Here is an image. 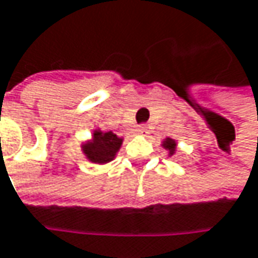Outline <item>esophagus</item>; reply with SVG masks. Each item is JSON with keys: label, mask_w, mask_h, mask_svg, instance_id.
Masks as SVG:
<instances>
[{"label": "esophagus", "mask_w": 258, "mask_h": 258, "mask_svg": "<svg viewBox=\"0 0 258 258\" xmlns=\"http://www.w3.org/2000/svg\"><path fill=\"white\" fill-rule=\"evenodd\" d=\"M136 132H138L139 135H147V134H148V127H147L145 124H141V126H138Z\"/></svg>", "instance_id": "1"}]
</instances>
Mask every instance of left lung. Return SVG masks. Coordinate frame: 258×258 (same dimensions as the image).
I'll return each mask as SVG.
<instances>
[{
	"instance_id": "8db88e82",
	"label": "left lung",
	"mask_w": 258,
	"mask_h": 258,
	"mask_svg": "<svg viewBox=\"0 0 258 258\" xmlns=\"http://www.w3.org/2000/svg\"><path fill=\"white\" fill-rule=\"evenodd\" d=\"M161 147L165 151H168V157H173L174 154H175V148H177V142L171 139V138H165L164 141H162Z\"/></svg>"
}]
</instances>
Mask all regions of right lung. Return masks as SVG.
Segmentation results:
<instances>
[{
	"instance_id": "obj_1",
	"label": "right lung",
	"mask_w": 258,
	"mask_h": 258,
	"mask_svg": "<svg viewBox=\"0 0 258 258\" xmlns=\"http://www.w3.org/2000/svg\"><path fill=\"white\" fill-rule=\"evenodd\" d=\"M123 138L113 134L111 131L103 132L96 129L90 141L81 145L85 158L94 164H107L113 161L122 147Z\"/></svg>"
}]
</instances>
